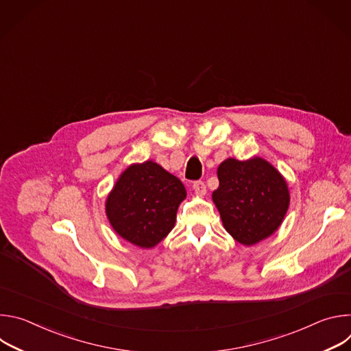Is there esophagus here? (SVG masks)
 <instances>
[{"mask_svg": "<svg viewBox=\"0 0 351 351\" xmlns=\"http://www.w3.org/2000/svg\"><path fill=\"white\" fill-rule=\"evenodd\" d=\"M193 190H194V193H195L197 195H204V194L207 193L206 183H204V182H202V180L194 182V183H193Z\"/></svg>", "mask_w": 351, "mask_h": 351, "instance_id": "esophagus-1", "label": "esophagus"}]
</instances>
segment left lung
<instances>
[{
	"instance_id": "obj_1",
	"label": "left lung",
	"mask_w": 351,
	"mask_h": 351,
	"mask_svg": "<svg viewBox=\"0 0 351 351\" xmlns=\"http://www.w3.org/2000/svg\"><path fill=\"white\" fill-rule=\"evenodd\" d=\"M219 187L213 202L226 232L243 245H254L274 234L290 204L283 175L267 160L254 156L226 158L217 169Z\"/></svg>"
}]
</instances>
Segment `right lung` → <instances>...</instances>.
Returning a JSON list of instances; mask_svg holds the SVG:
<instances>
[{
	"label": "right lung",
	"instance_id": "add662e5",
	"mask_svg": "<svg viewBox=\"0 0 351 351\" xmlns=\"http://www.w3.org/2000/svg\"><path fill=\"white\" fill-rule=\"evenodd\" d=\"M186 198L183 183L154 161L129 165L106 199L112 229L126 241L153 248L173 229Z\"/></svg>",
	"mask_w": 351,
	"mask_h": 351
}]
</instances>
